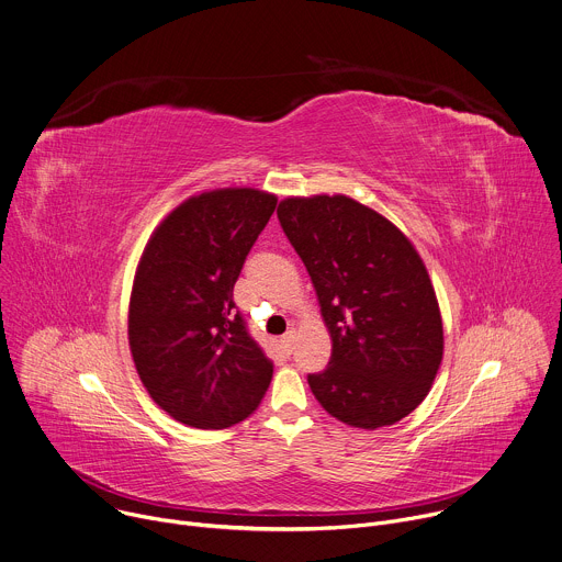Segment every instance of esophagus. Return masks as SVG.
Returning a JSON list of instances; mask_svg holds the SVG:
<instances>
[{"mask_svg": "<svg viewBox=\"0 0 562 562\" xmlns=\"http://www.w3.org/2000/svg\"><path fill=\"white\" fill-rule=\"evenodd\" d=\"M293 341H295V333H293V330H289V333L280 339V346H282V350H284L286 355H291V350H293Z\"/></svg>", "mask_w": 562, "mask_h": 562, "instance_id": "esophagus-1", "label": "esophagus"}]
</instances>
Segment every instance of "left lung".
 I'll return each mask as SVG.
<instances>
[{"label":"left lung","instance_id":"1","mask_svg":"<svg viewBox=\"0 0 562 562\" xmlns=\"http://www.w3.org/2000/svg\"><path fill=\"white\" fill-rule=\"evenodd\" d=\"M278 218L333 344L328 366L308 375L315 400L350 428L402 422L426 400L443 359L441 311L415 245L344 194L289 196Z\"/></svg>","mask_w":562,"mask_h":562}]
</instances>
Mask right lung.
Returning <instances> with one entry per match:
<instances>
[{
    "label": "right lung",
    "mask_w": 562,
    "mask_h": 562,
    "mask_svg": "<svg viewBox=\"0 0 562 562\" xmlns=\"http://www.w3.org/2000/svg\"><path fill=\"white\" fill-rule=\"evenodd\" d=\"M278 196L223 187L182 201L138 260L127 339L138 378L171 419L221 430L260 406L273 366L249 337L234 284Z\"/></svg>",
    "instance_id": "right-lung-1"
}]
</instances>
